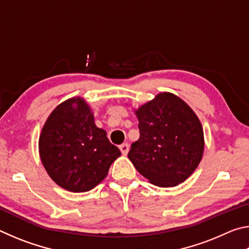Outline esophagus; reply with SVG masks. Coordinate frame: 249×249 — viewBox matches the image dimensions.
Listing matches in <instances>:
<instances>
[{
	"label": "esophagus",
	"mask_w": 249,
	"mask_h": 249,
	"mask_svg": "<svg viewBox=\"0 0 249 249\" xmlns=\"http://www.w3.org/2000/svg\"><path fill=\"white\" fill-rule=\"evenodd\" d=\"M120 149L122 151V154H123L124 156H126V155L128 154V151H129V145L128 144H122L120 146Z\"/></svg>",
	"instance_id": "1"
}]
</instances>
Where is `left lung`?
<instances>
[{"instance_id":"1","label":"left lung","mask_w":249,"mask_h":249,"mask_svg":"<svg viewBox=\"0 0 249 249\" xmlns=\"http://www.w3.org/2000/svg\"><path fill=\"white\" fill-rule=\"evenodd\" d=\"M141 137L128 158L137 171L158 187L182 183L196 169L204 151L199 117L179 96L161 92L134 109Z\"/></svg>"}]
</instances>
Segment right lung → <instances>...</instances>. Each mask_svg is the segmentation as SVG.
I'll return each mask as SVG.
<instances>
[{"instance_id":"right-lung-1","label":"right lung","mask_w":249,"mask_h":249,"mask_svg":"<svg viewBox=\"0 0 249 249\" xmlns=\"http://www.w3.org/2000/svg\"><path fill=\"white\" fill-rule=\"evenodd\" d=\"M43 166L59 187L87 192L102 182L121 156L104 129L94 123L93 112L83 98H71L50 113L38 142Z\"/></svg>"}]
</instances>
